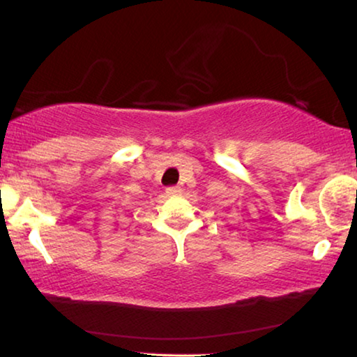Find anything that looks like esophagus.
I'll return each instance as SVG.
<instances>
[{
	"label": "esophagus",
	"instance_id": "obj_1",
	"mask_svg": "<svg viewBox=\"0 0 357 357\" xmlns=\"http://www.w3.org/2000/svg\"><path fill=\"white\" fill-rule=\"evenodd\" d=\"M181 192H183V189L178 188V185H172V188L167 189V194L168 195H179Z\"/></svg>",
	"mask_w": 357,
	"mask_h": 357
}]
</instances>
